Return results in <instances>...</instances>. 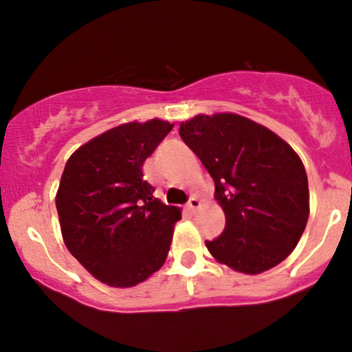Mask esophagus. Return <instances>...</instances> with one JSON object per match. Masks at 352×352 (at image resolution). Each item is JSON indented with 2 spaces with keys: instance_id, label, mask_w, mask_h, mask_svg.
Listing matches in <instances>:
<instances>
[{
  "instance_id": "esophagus-1",
  "label": "esophagus",
  "mask_w": 352,
  "mask_h": 352,
  "mask_svg": "<svg viewBox=\"0 0 352 352\" xmlns=\"http://www.w3.org/2000/svg\"><path fill=\"white\" fill-rule=\"evenodd\" d=\"M201 206H202V204H201V201H199L197 195H192L190 201H188V204H187L188 210H192V212H195V210H197Z\"/></svg>"
}]
</instances>
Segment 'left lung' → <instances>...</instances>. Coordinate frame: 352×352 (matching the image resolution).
I'll return each instance as SVG.
<instances>
[{
	"label": "left lung",
	"mask_w": 352,
	"mask_h": 352,
	"mask_svg": "<svg viewBox=\"0 0 352 352\" xmlns=\"http://www.w3.org/2000/svg\"><path fill=\"white\" fill-rule=\"evenodd\" d=\"M180 136L216 186L226 228L209 253L234 272L258 275L282 263L309 219V180L295 150L276 133L234 113L197 114Z\"/></svg>",
	"instance_id": "left-lung-1"
}]
</instances>
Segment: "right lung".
I'll use <instances>...</instances> for the list:
<instances>
[{"label":"right lung","mask_w":352,"mask_h":352,"mask_svg":"<svg viewBox=\"0 0 352 352\" xmlns=\"http://www.w3.org/2000/svg\"><path fill=\"white\" fill-rule=\"evenodd\" d=\"M173 128L131 121L77 148L65 164L55 206L72 256L99 282L128 288L162 268L179 207L153 197L143 164Z\"/></svg>","instance_id":"right-lung-1"}]
</instances>
